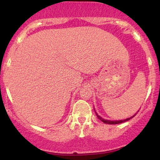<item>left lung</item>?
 <instances>
[{
  "label": "left lung",
  "mask_w": 160,
  "mask_h": 160,
  "mask_svg": "<svg viewBox=\"0 0 160 160\" xmlns=\"http://www.w3.org/2000/svg\"><path fill=\"white\" fill-rule=\"evenodd\" d=\"M95 113H96V116L97 117H98V118L99 119V120H102V122H104V123H107V124H119V123H122V122H126V121H128V120H129L130 119H132V118H133L134 117H135V115L136 114H135V115H133L132 117H130V118H128V119H126V120H117V121H111V120H104L103 118H102V117H100V116H98V114H97V113L96 112H95Z\"/></svg>",
  "instance_id": "8db88e82"
}]
</instances>
